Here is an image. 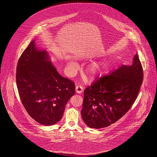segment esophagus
<instances>
[{"label":"esophagus","mask_w":157,"mask_h":157,"mask_svg":"<svg viewBox=\"0 0 157 157\" xmlns=\"http://www.w3.org/2000/svg\"><path fill=\"white\" fill-rule=\"evenodd\" d=\"M83 91V88L82 87V86L80 85H77L76 86V92L78 94H81Z\"/></svg>","instance_id":"1"}]
</instances>
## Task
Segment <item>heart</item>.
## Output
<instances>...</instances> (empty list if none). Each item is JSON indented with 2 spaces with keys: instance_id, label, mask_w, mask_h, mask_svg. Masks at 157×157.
Segmentation results:
<instances>
[{
  "instance_id": "b5f03b06",
  "label": "heart",
  "mask_w": 157,
  "mask_h": 157,
  "mask_svg": "<svg viewBox=\"0 0 157 157\" xmlns=\"http://www.w3.org/2000/svg\"><path fill=\"white\" fill-rule=\"evenodd\" d=\"M67 67L70 71H74L75 70L76 64L73 62H69L67 63ZM101 65H100L99 63H94L89 68L88 72L90 74V76L91 77L95 76L97 74V73L101 71Z\"/></svg>"
}]
</instances>
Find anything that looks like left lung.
Listing matches in <instances>:
<instances>
[{
    "mask_svg": "<svg viewBox=\"0 0 157 157\" xmlns=\"http://www.w3.org/2000/svg\"><path fill=\"white\" fill-rule=\"evenodd\" d=\"M143 81V69L136 53L132 64L123 65L98 78L84 90L82 120L92 128L108 127L122 118L137 98Z\"/></svg>",
    "mask_w": 157,
    "mask_h": 157,
    "instance_id": "8db88e82",
    "label": "left lung"
}]
</instances>
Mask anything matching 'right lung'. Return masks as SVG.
<instances>
[{
    "label": "right lung",
    "mask_w": 157,
    "mask_h": 157,
    "mask_svg": "<svg viewBox=\"0 0 157 157\" xmlns=\"http://www.w3.org/2000/svg\"><path fill=\"white\" fill-rule=\"evenodd\" d=\"M46 51L35 40L23 51L16 67V84L23 106L38 123L52 125L61 120L69 99L75 95L74 82L60 75Z\"/></svg>",
    "instance_id": "1"
}]
</instances>
